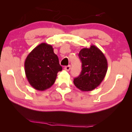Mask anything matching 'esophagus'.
<instances>
[{"label": "esophagus", "instance_id": "34e87169", "mask_svg": "<svg viewBox=\"0 0 132 132\" xmlns=\"http://www.w3.org/2000/svg\"><path fill=\"white\" fill-rule=\"evenodd\" d=\"M64 69V70H66V71H69V70H70V69H71V66H70V65H69V66H65Z\"/></svg>", "mask_w": 132, "mask_h": 132}]
</instances>
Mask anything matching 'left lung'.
<instances>
[{"instance_id":"1","label":"left lung","mask_w":132,"mask_h":132,"mask_svg":"<svg viewBox=\"0 0 132 132\" xmlns=\"http://www.w3.org/2000/svg\"><path fill=\"white\" fill-rule=\"evenodd\" d=\"M82 62V71L74 84L82 91H90L97 87L105 78L108 68L107 60L95 45L82 48L79 53Z\"/></svg>"}]
</instances>
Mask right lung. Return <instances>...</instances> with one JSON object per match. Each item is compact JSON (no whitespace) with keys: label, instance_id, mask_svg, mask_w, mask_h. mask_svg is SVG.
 Segmentation results:
<instances>
[{"label":"right lung","instance_id":"add662e5","mask_svg":"<svg viewBox=\"0 0 132 132\" xmlns=\"http://www.w3.org/2000/svg\"><path fill=\"white\" fill-rule=\"evenodd\" d=\"M62 70L57 56L51 45L42 43L34 48L25 61V75L28 82L38 90L53 85L57 74Z\"/></svg>","mask_w":132,"mask_h":132}]
</instances>
